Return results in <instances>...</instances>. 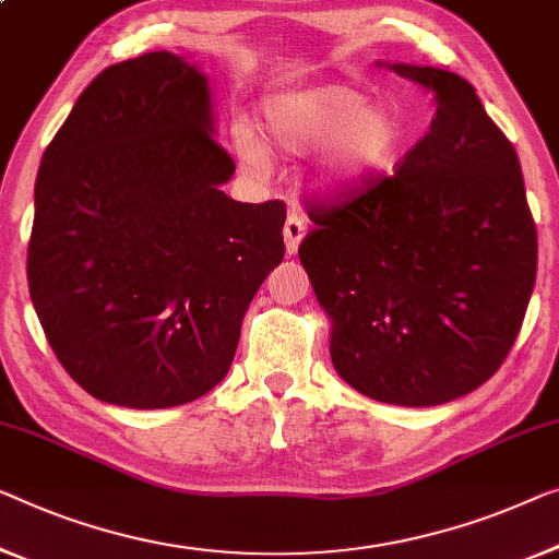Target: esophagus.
Wrapping results in <instances>:
<instances>
[{
	"label": "esophagus",
	"instance_id": "obj_1",
	"mask_svg": "<svg viewBox=\"0 0 559 559\" xmlns=\"http://www.w3.org/2000/svg\"><path fill=\"white\" fill-rule=\"evenodd\" d=\"M304 236H306V218L298 211H290L286 218V226H283V238H286L288 255H294L298 251Z\"/></svg>",
	"mask_w": 559,
	"mask_h": 559
}]
</instances>
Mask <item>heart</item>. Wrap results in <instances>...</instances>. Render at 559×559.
I'll use <instances>...</instances> for the list:
<instances>
[{"label":"heart","instance_id":"1","mask_svg":"<svg viewBox=\"0 0 559 559\" xmlns=\"http://www.w3.org/2000/svg\"><path fill=\"white\" fill-rule=\"evenodd\" d=\"M261 124L269 145L281 155H308L326 144L316 178L333 190L366 186L396 160L406 143V128L394 107L366 103L359 90L338 82L271 93L261 103ZM236 147L248 173H269V153L251 130L236 132Z\"/></svg>","mask_w":559,"mask_h":559}]
</instances>
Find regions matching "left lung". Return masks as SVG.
<instances>
[{"mask_svg": "<svg viewBox=\"0 0 559 559\" xmlns=\"http://www.w3.org/2000/svg\"><path fill=\"white\" fill-rule=\"evenodd\" d=\"M437 115L394 175L308 207L298 248L331 321V361L359 394L437 406L492 379L522 329L537 230L520 157L464 78L389 64Z\"/></svg>", "mask_w": 559, "mask_h": 559, "instance_id": "1", "label": "left lung"}]
</instances>
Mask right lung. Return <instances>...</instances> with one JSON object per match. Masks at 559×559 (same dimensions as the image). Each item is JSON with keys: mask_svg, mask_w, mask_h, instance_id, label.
Instances as JSON below:
<instances>
[{"mask_svg": "<svg viewBox=\"0 0 559 559\" xmlns=\"http://www.w3.org/2000/svg\"><path fill=\"white\" fill-rule=\"evenodd\" d=\"M207 78L173 52L107 67L41 155L32 306L99 402L168 409L218 386L283 261L286 205L238 203Z\"/></svg>", "mask_w": 559, "mask_h": 559, "instance_id": "right-lung-1", "label": "right lung"}]
</instances>
